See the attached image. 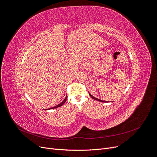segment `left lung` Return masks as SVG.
Wrapping results in <instances>:
<instances>
[{
  "instance_id": "obj_1",
  "label": "left lung",
  "mask_w": 157,
  "mask_h": 157,
  "mask_svg": "<svg viewBox=\"0 0 157 157\" xmlns=\"http://www.w3.org/2000/svg\"><path fill=\"white\" fill-rule=\"evenodd\" d=\"M89 95L90 96H91V98H92V99H95V100H97V101H101V102H104V103H107V101H103V100H101V99H98V98H95V97H94L91 94H90L89 93Z\"/></svg>"
}]
</instances>
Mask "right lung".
Here are the masks:
<instances>
[{
	"label": "right lung",
	"mask_w": 157,
	"mask_h": 157,
	"mask_svg": "<svg viewBox=\"0 0 157 157\" xmlns=\"http://www.w3.org/2000/svg\"><path fill=\"white\" fill-rule=\"evenodd\" d=\"M67 96H66L65 98L64 99V100H63L62 102L59 103L58 105H56V106H54V107H51V108H49V109H46V110H50V109H56V108H58V107H59L62 106V105H63V104L65 103L66 100H67Z\"/></svg>",
	"instance_id": "right-lung-1"
}]
</instances>
